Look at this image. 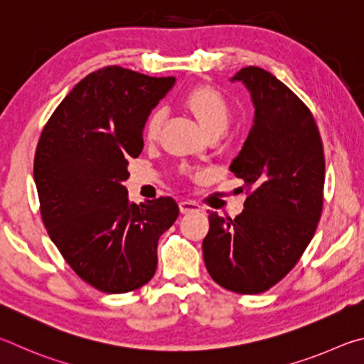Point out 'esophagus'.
Segmentation results:
<instances>
[{
    "label": "esophagus",
    "instance_id": "esophagus-1",
    "mask_svg": "<svg viewBox=\"0 0 364 364\" xmlns=\"http://www.w3.org/2000/svg\"><path fill=\"white\" fill-rule=\"evenodd\" d=\"M178 209H181L182 214H192V213H198L200 206L193 201H181L178 203Z\"/></svg>",
    "mask_w": 364,
    "mask_h": 364
}]
</instances>
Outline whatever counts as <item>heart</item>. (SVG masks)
Masks as SVG:
<instances>
[{
    "instance_id": "b5f03b06",
    "label": "heart",
    "mask_w": 364,
    "mask_h": 364,
    "mask_svg": "<svg viewBox=\"0 0 364 364\" xmlns=\"http://www.w3.org/2000/svg\"><path fill=\"white\" fill-rule=\"evenodd\" d=\"M182 107L208 137L219 136L230 123V107L224 95L208 85H196L190 89L183 95ZM164 118L166 114L161 108H156L149 114L144 126V139L146 142H155L159 137Z\"/></svg>"
}]
</instances>
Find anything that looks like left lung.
I'll list each match as a JSON object with an SVG mask.
<instances>
[{"instance_id":"left-lung-1","label":"left lung","mask_w":364,"mask_h":364,"mask_svg":"<svg viewBox=\"0 0 364 364\" xmlns=\"http://www.w3.org/2000/svg\"><path fill=\"white\" fill-rule=\"evenodd\" d=\"M252 126L230 171L251 190L235 219L209 213L203 257L215 283L259 294L283 279L314 238L323 209L324 155L320 132L304 102L277 76L245 67Z\"/></svg>"}]
</instances>
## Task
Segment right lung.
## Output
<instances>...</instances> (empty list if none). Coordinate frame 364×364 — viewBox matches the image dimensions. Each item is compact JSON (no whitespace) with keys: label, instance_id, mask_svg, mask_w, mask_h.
Instances as JSON below:
<instances>
[{"label":"right lung","instance_id":"1","mask_svg":"<svg viewBox=\"0 0 364 364\" xmlns=\"http://www.w3.org/2000/svg\"><path fill=\"white\" fill-rule=\"evenodd\" d=\"M176 78L110 65L82 78L41 132L33 176L41 218L76 275L95 289H139L156 272L158 240L177 203H131L123 182L144 149V126Z\"/></svg>","mask_w":364,"mask_h":364}]
</instances>
